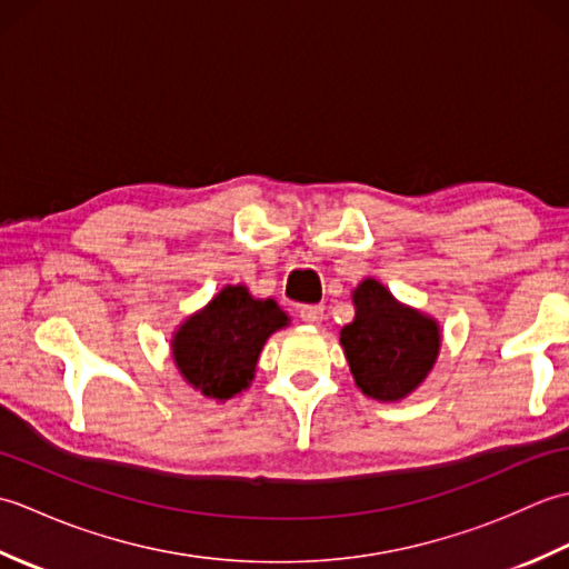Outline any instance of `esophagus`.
<instances>
[{
	"label": "esophagus",
	"instance_id": "esophagus-1",
	"mask_svg": "<svg viewBox=\"0 0 569 569\" xmlns=\"http://www.w3.org/2000/svg\"><path fill=\"white\" fill-rule=\"evenodd\" d=\"M300 320L308 322V325H320L325 320V308L322 306L300 308Z\"/></svg>",
	"mask_w": 569,
	"mask_h": 569
}]
</instances>
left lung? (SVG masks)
Here are the masks:
<instances>
[{
    "label": "left lung",
    "instance_id": "8db88e82",
    "mask_svg": "<svg viewBox=\"0 0 569 569\" xmlns=\"http://www.w3.org/2000/svg\"><path fill=\"white\" fill-rule=\"evenodd\" d=\"M355 320L340 330L357 389L381 403H398L428 379L440 357L438 320L401 303L377 278L352 291Z\"/></svg>",
    "mask_w": 569,
    "mask_h": 569
}]
</instances>
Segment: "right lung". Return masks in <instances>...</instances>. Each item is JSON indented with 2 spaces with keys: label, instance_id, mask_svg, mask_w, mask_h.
I'll use <instances>...</instances> for the list:
<instances>
[{
  "label": "right lung",
  "instance_id": "right-lung-1",
  "mask_svg": "<svg viewBox=\"0 0 569 569\" xmlns=\"http://www.w3.org/2000/svg\"><path fill=\"white\" fill-rule=\"evenodd\" d=\"M288 325L273 298H253L241 283L224 286L173 330V365L200 396L224 403L249 389L266 340Z\"/></svg>",
  "mask_w": 569,
  "mask_h": 569
}]
</instances>
